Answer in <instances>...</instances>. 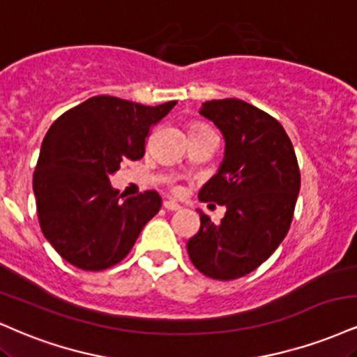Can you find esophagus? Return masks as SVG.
I'll return each instance as SVG.
<instances>
[{
	"label": "esophagus",
	"instance_id": "esophagus-1",
	"mask_svg": "<svg viewBox=\"0 0 357 357\" xmlns=\"http://www.w3.org/2000/svg\"><path fill=\"white\" fill-rule=\"evenodd\" d=\"M162 206H165L167 211H179V209H181V206L176 203V201H171V199L165 201V203H162Z\"/></svg>",
	"mask_w": 357,
	"mask_h": 357
}]
</instances>
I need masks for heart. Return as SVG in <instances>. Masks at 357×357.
Returning a JSON list of instances; mask_svg holds the SVG:
<instances>
[{
	"label": "heart",
	"mask_w": 357,
	"mask_h": 357,
	"mask_svg": "<svg viewBox=\"0 0 357 357\" xmlns=\"http://www.w3.org/2000/svg\"><path fill=\"white\" fill-rule=\"evenodd\" d=\"M201 128H206V126H204V124H199V123H192V124H191V131L201 130Z\"/></svg>",
	"instance_id": "obj_1"
}]
</instances>
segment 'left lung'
<instances>
[{"label": "left lung", "mask_w": 357, "mask_h": 357, "mask_svg": "<svg viewBox=\"0 0 357 357\" xmlns=\"http://www.w3.org/2000/svg\"><path fill=\"white\" fill-rule=\"evenodd\" d=\"M199 114L225 136V160L201 188L199 199L225 206L220 225L199 211L201 227L188 255L204 276L221 281L255 271L289 231L301 188L298 160L278 119L246 101L203 102Z\"/></svg>", "instance_id": "left-lung-1"}]
</instances>
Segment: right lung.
<instances>
[{"instance_id":"obj_1","label":"right lung","mask_w":357,"mask_h":357,"mask_svg":"<svg viewBox=\"0 0 357 357\" xmlns=\"http://www.w3.org/2000/svg\"><path fill=\"white\" fill-rule=\"evenodd\" d=\"M174 105L144 106L93 96L51 124L33 174V191L43 234L70 264L84 271L118 264L160 211L156 191L119 201L109 176L121 161L144 156L149 130Z\"/></svg>"}]
</instances>
